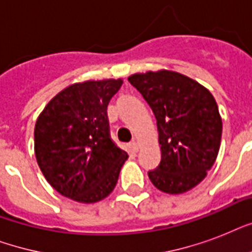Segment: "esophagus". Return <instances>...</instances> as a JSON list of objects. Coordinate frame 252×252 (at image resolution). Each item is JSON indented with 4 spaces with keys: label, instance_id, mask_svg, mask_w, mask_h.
<instances>
[{
    "label": "esophagus",
    "instance_id": "34e87169",
    "mask_svg": "<svg viewBox=\"0 0 252 252\" xmlns=\"http://www.w3.org/2000/svg\"><path fill=\"white\" fill-rule=\"evenodd\" d=\"M129 149L132 150L133 153H137V152H138V144H137V142H136V141L130 142V144H129Z\"/></svg>",
    "mask_w": 252,
    "mask_h": 252
}]
</instances>
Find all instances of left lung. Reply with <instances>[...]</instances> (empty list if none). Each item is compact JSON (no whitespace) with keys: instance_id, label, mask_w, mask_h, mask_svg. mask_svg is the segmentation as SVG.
I'll use <instances>...</instances> for the list:
<instances>
[{"instance_id":"1","label":"left lung","mask_w":252,"mask_h":252,"mask_svg":"<svg viewBox=\"0 0 252 252\" xmlns=\"http://www.w3.org/2000/svg\"><path fill=\"white\" fill-rule=\"evenodd\" d=\"M128 81L157 119L161 162L148 172L162 192L179 195L196 187L215 163L222 120L207 87L172 70L136 73Z\"/></svg>"}]
</instances>
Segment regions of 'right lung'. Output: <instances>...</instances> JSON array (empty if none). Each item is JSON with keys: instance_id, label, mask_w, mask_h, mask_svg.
Masks as SVG:
<instances>
[{"instance_id": "add662e5", "label": "right lung", "mask_w": 252, "mask_h": 252, "mask_svg": "<svg viewBox=\"0 0 252 252\" xmlns=\"http://www.w3.org/2000/svg\"><path fill=\"white\" fill-rule=\"evenodd\" d=\"M122 85V78L73 84L53 96L37 118V165L68 199L96 203L118 183L128 154L110 138L107 106Z\"/></svg>"}]
</instances>
